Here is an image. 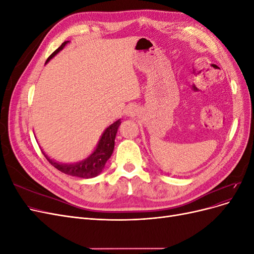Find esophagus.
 <instances>
[{
	"label": "esophagus",
	"mask_w": 254,
	"mask_h": 254,
	"mask_svg": "<svg viewBox=\"0 0 254 254\" xmlns=\"http://www.w3.org/2000/svg\"><path fill=\"white\" fill-rule=\"evenodd\" d=\"M134 113H135V111H134L133 108H131V107H130V108H127L126 114H128V115H133Z\"/></svg>",
	"instance_id": "1"
}]
</instances>
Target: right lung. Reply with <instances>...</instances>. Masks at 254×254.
Wrapping results in <instances>:
<instances>
[{"mask_svg":"<svg viewBox=\"0 0 254 254\" xmlns=\"http://www.w3.org/2000/svg\"><path fill=\"white\" fill-rule=\"evenodd\" d=\"M67 42L68 41H64L63 44H61L60 47L47 59L45 64H48L49 61L56 55V54H58L61 50H63ZM120 125H121V120H118L117 122H114L112 125H110L108 128H107L104 131V133L102 134L101 139H99V142L96 146L95 150L92 152L87 159L80 161V162L73 163V164L59 163L45 155L43 150H42V153L44 155V157L47 158L49 162L61 173H64L66 175L74 176V177H79V178H84V179L93 178V177H96L97 175H99L103 172L106 162L112 155L113 149H114L115 135H117L118 128Z\"/></svg>","mask_w":254,"mask_h":254,"instance_id":"add662e5","label":"right lung"}]
</instances>
